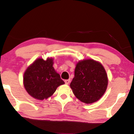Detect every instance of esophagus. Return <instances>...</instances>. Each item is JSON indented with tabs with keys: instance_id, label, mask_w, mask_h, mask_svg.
Wrapping results in <instances>:
<instances>
[{
	"instance_id": "esophagus-1",
	"label": "esophagus",
	"mask_w": 134,
	"mask_h": 134,
	"mask_svg": "<svg viewBox=\"0 0 134 134\" xmlns=\"http://www.w3.org/2000/svg\"><path fill=\"white\" fill-rule=\"evenodd\" d=\"M70 82V79H67V80H65V83L66 84H69V83Z\"/></svg>"
}]
</instances>
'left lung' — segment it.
<instances>
[{"instance_id": "left-lung-1", "label": "left lung", "mask_w": 134, "mask_h": 134, "mask_svg": "<svg viewBox=\"0 0 134 134\" xmlns=\"http://www.w3.org/2000/svg\"><path fill=\"white\" fill-rule=\"evenodd\" d=\"M70 86L80 101L93 103L105 93L108 86L107 73L100 63L94 60L80 61L77 64Z\"/></svg>"}]
</instances>
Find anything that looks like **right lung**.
<instances>
[{"mask_svg":"<svg viewBox=\"0 0 134 134\" xmlns=\"http://www.w3.org/2000/svg\"><path fill=\"white\" fill-rule=\"evenodd\" d=\"M23 78L27 93L40 100L51 96L57 87L65 83L53 67L52 58L36 60L26 69Z\"/></svg>","mask_w":134,"mask_h":134,"instance_id":"right-lung-1","label":"right lung"}]
</instances>
